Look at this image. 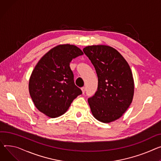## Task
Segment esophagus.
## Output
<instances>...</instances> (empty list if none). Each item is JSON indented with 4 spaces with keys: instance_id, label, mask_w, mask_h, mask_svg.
Listing matches in <instances>:
<instances>
[{
    "instance_id": "34e87169",
    "label": "esophagus",
    "mask_w": 161,
    "mask_h": 161,
    "mask_svg": "<svg viewBox=\"0 0 161 161\" xmlns=\"http://www.w3.org/2000/svg\"><path fill=\"white\" fill-rule=\"evenodd\" d=\"M85 90H86V89H85V87H82V88H81V91H82L83 94H84V93H85Z\"/></svg>"
}]
</instances>
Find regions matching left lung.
I'll use <instances>...</instances> for the list:
<instances>
[{
	"instance_id": "8db88e82",
	"label": "left lung",
	"mask_w": 161,
	"mask_h": 161,
	"mask_svg": "<svg viewBox=\"0 0 161 161\" xmlns=\"http://www.w3.org/2000/svg\"><path fill=\"white\" fill-rule=\"evenodd\" d=\"M97 74L98 90L88 98L95 119L109 123L119 119L133 100L134 81L127 62L114 48L89 46L83 50Z\"/></svg>"
}]
</instances>
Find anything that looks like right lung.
Wrapping results in <instances>:
<instances>
[{"label":"right lung","mask_w":161,"mask_h":161,"mask_svg":"<svg viewBox=\"0 0 161 161\" xmlns=\"http://www.w3.org/2000/svg\"><path fill=\"white\" fill-rule=\"evenodd\" d=\"M77 47L58 45L37 63L29 81V92L37 109L50 118L65 113L81 90L74 83L72 59L83 55Z\"/></svg>","instance_id":"1"}]
</instances>
